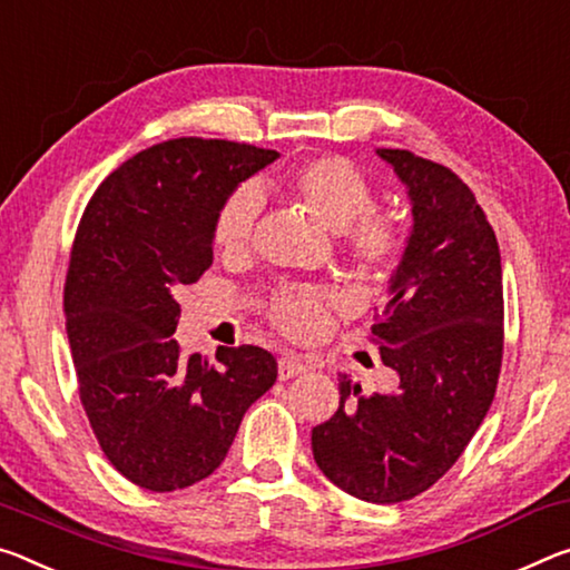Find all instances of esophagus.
<instances>
[{"instance_id":"esophagus-1","label":"esophagus","mask_w":570,"mask_h":570,"mask_svg":"<svg viewBox=\"0 0 570 570\" xmlns=\"http://www.w3.org/2000/svg\"><path fill=\"white\" fill-rule=\"evenodd\" d=\"M306 370H309V365H306L304 360L296 355H284L282 360H278V377H282V381H288V377H299L306 373Z\"/></svg>"}]
</instances>
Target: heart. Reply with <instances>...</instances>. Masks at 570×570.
<instances>
[{
	"label": "heart",
	"instance_id": "b5f03b06",
	"mask_svg": "<svg viewBox=\"0 0 570 570\" xmlns=\"http://www.w3.org/2000/svg\"><path fill=\"white\" fill-rule=\"evenodd\" d=\"M286 197L304 207L324 228L334 230L347 256L367 274H385L405 246L399 215L375 205V189L355 165L342 157L306 159L276 179ZM261 197L240 187L225 197L213 220V246L225 256L246 248L258 218ZM340 296L330 288L292 286L271 296L266 314L276 330L294 340H314L327 332Z\"/></svg>",
	"mask_w": 570,
	"mask_h": 570
}]
</instances>
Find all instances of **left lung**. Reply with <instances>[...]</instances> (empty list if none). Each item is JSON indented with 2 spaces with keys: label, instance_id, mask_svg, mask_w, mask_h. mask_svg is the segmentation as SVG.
<instances>
[{
  "label": "left lung",
  "instance_id": "1",
  "mask_svg": "<svg viewBox=\"0 0 570 570\" xmlns=\"http://www.w3.org/2000/svg\"><path fill=\"white\" fill-rule=\"evenodd\" d=\"M409 189L413 228L373 324L395 393L340 377V409L312 429L314 462L357 500L393 504L444 476L490 411L502 367V264L492 225L454 171L377 149Z\"/></svg>",
  "mask_w": 570,
  "mask_h": 570
}]
</instances>
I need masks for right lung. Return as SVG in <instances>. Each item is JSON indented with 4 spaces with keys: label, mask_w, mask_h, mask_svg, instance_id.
I'll use <instances>...</instances> for the list:
<instances>
[{
    "label": "right lung",
    "mask_w": 570,
    "mask_h": 570,
    "mask_svg": "<svg viewBox=\"0 0 570 570\" xmlns=\"http://www.w3.org/2000/svg\"><path fill=\"white\" fill-rule=\"evenodd\" d=\"M274 149L183 137L126 159L80 218L66 276L78 393L108 462L149 492H175L223 464L243 415L276 383L264 347L185 357L175 294L213 264V220Z\"/></svg>",
    "instance_id": "right-lung-1"
}]
</instances>
